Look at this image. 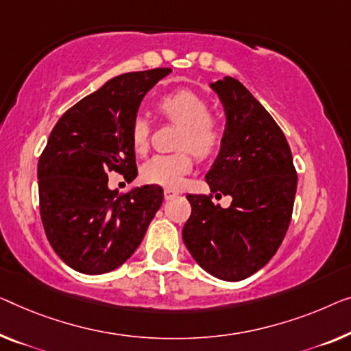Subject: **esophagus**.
<instances>
[{
	"mask_svg": "<svg viewBox=\"0 0 351 351\" xmlns=\"http://www.w3.org/2000/svg\"><path fill=\"white\" fill-rule=\"evenodd\" d=\"M176 193L178 192L175 189H171V187H165V189H164V197L167 198V200H169V198H171V197H175Z\"/></svg>",
	"mask_w": 351,
	"mask_h": 351,
	"instance_id": "34e87169",
	"label": "esophagus"
}]
</instances>
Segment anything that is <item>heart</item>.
I'll list each match as a JSON object with an SVG mask.
<instances>
[{"instance_id":"obj_1","label":"heart","mask_w":351,"mask_h":351,"mask_svg":"<svg viewBox=\"0 0 351 351\" xmlns=\"http://www.w3.org/2000/svg\"><path fill=\"white\" fill-rule=\"evenodd\" d=\"M159 112L169 121L180 125L176 146L170 154H156L142 165V178L149 184L175 187L193 167V156L209 158L221 148L223 125L221 119L209 113V104L200 94L191 90H178L162 96ZM151 125L148 118L137 114L130 123V142L135 153L148 149Z\"/></svg>"}]
</instances>
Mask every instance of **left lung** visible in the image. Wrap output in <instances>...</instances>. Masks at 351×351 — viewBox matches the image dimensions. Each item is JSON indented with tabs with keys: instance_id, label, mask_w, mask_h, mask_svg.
Returning a JSON list of instances; mask_svg holds the SVG:
<instances>
[{
	"instance_id": "obj_1",
	"label": "left lung",
	"mask_w": 351,
	"mask_h": 351,
	"mask_svg": "<svg viewBox=\"0 0 351 351\" xmlns=\"http://www.w3.org/2000/svg\"><path fill=\"white\" fill-rule=\"evenodd\" d=\"M227 114L216 162L206 173L209 195H187L191 217L182 241L203 269L243 280L274 257L289 230L298 184L284 132L237 78L211 83ZM232 197L228 208L212 195Z\"/></svg>"
}]
</instances>
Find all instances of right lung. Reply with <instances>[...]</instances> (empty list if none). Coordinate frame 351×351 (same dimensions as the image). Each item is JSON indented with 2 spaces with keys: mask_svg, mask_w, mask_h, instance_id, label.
<instances>
[{
  "mask_svg": "<svg viewBox=\"0 0 351 351\" xmlns=\"http://www.w3.org/2000/svg\"><path fill=\"white\" fill-rule=\"evenodd\" d=\"M169 67L128 72L88 94L58 119L38 162L39 208L58 257L83 274H104L135 252L164 200L156 184L124 195L108 173L138 175L130 123L145 94Z\"/></svg>",
  "mask_w": 351,
  "mask_h": 351,
  "instance_id": "obj_1",
  "label": "right lung"
}]
</instances>
